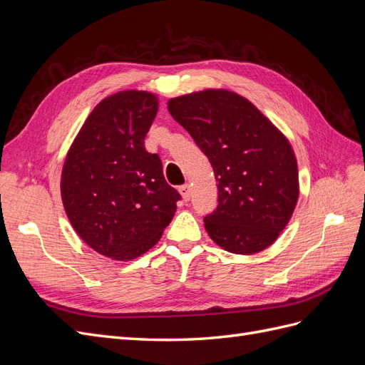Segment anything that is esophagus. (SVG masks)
Wrapping results in <instances>:
<instances>
[{
	"instance_id": "34e87169",
	"label": "esophagus",
	"mask_w": 365,
	"mask_h": 365,
	"mask_svg": "<svg viewBox=\"0 0 365 365\" xmlns=\"http://www.w3.org/2000/svg\"><path fill=\"white\" fill-rule=\"evenodd\" d=\"M180 193L182 196L184 201H189L190 196H192V190H190V185L189 184H184L180 187Z\"/></svg>"
}]
</instances>
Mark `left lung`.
<instances>
[{
  "label": "left lung",
  "mask_w": 365,
  "mask_h": 365,
  "mask_svg": "<svg viewBox=\"0 0 365 365\" xmlns=\"http://www.w3.org/2000/svg\"><path fill=\"white\" fill-rule=\"evenodd\" d=\"M168 108L212 163L217 207L204 217L210 237L235 254L269 247L298 200L289 141L245 97L227 90L176 97Z\"/></svg>",
  "instance_id": "8db88e82"
}]
</instances>
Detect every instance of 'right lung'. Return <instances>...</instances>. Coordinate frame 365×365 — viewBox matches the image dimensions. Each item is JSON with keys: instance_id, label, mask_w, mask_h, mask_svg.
<instances>
[{"instance_id": "right-lung-1", "label": "right lung", "mask_w": 365, "mask_h": 365, "mask_svg": "<svg viewBox=\"0 0 365 365\" xmlns=\"http://www.w3.org/2000/svg\"><path fill=\"white\" fill-rule=\"evenodd\" d=\"M158 111L146 91L109 96L88 115L65 158L61 195L76 233L115 260L157 244L181 195L168 184L145 138Z\"/></svg>"}]
</instances>
